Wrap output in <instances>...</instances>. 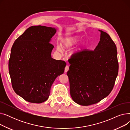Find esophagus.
<instances>
[{"instance_id":"1","label":"esophagus","mask_w":130,"mask_h":130,"mask_svg":"<svg viewBox=\"0 0 130 130\" xmlns=\"http://www.w3.org/2000/svg\"><path fill=\"white\" fill-rule=\"evenodd\" d=\"M69 70V65H66L65 68V72L66 73Z\"/></svg>"}]
</instances>
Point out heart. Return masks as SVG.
I'll use <instances>...</instances> for the list:
<instances>
[{
  "instance_id": "heart-1",
  "label": "heart",
  "mask_w": 130,
  "mask_h": 130,
  "mask_svg": "<svg viewBox=\"0 0 130 130\" xmlns=\"http://www.w3.org/2000/svg\"><path fill=\"white\" fill-rule=\"evenodd\" d=\"M79 40H80L79 38L77 36H67L63 39L62 44H63V46L65 48H66L69 49L73 47V46H74L75 45H77L79 42ZM85 47V44L83 43L79 48H78L75 51V53H77V54H79L82 53L84 50ZM57 50L59 52L61 51V48L59 45H58L57 46Z\"/></svg>"
}]
</instances>
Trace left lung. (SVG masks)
<instances>
[{
  "instance_id": "left-lung-1",
  "label": "left lung",
  "mask_w": 130,
  "mask_h": 130,
  "mask_svg": "<svg viewBox=\"0 0 130 130\" xmlns=\"http://www.w3.org/2000/svg\"><path fill=\"white\" fill-rule=\"evenodd\" d=\"M101 32L100 41L94 51L73 54L67 75L70 94L77 104H96L110 94L118 74L117 46L106 32Z\"/></svg>"
}]
</instances>
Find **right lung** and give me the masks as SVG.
<instances>
[{
    "label": "right lung",
    "instance_id": "right-lung-1",
    "mask_svg": "<svg viewBox=\"0 0 130 130\" xmlns=\"http://www.w3.org/2000/svg\"><path fill=\"white\" fill-rule=\"evenodd\" d=\"M56 32L54 27L31 26L12 46L8 63L12 86L27 102L46 101L55 79L64 72L66 63L51 56L50 41Z\"/></svg>",
    "mask_w": 130,
    "mask_h": 130
}]
</instances>
